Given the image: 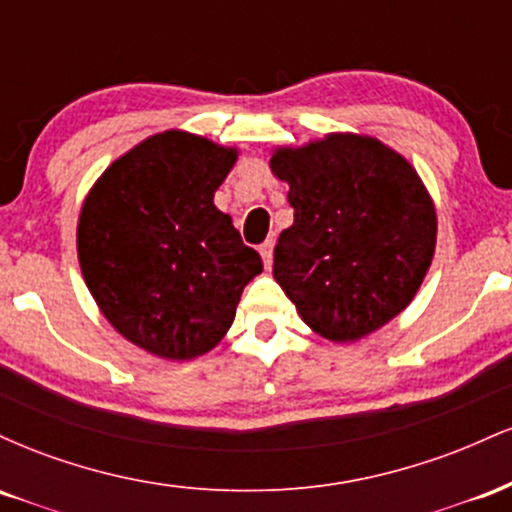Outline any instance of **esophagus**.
<instances>
[{
    "label": "esophagus",
    "instance_id": "obj_1",
    "mask_svg": "<svg viewBox=\"0 0 512 512\" xmlns=\"http://www.w3.org/2000/svg\"><path fill=\"white\" fill-rule=\"evenodd\" d=\"M260 255H262V260H264V267H272V260H274V240L269 238V240H264V243L260 245Z\"/></svg>",
    "mask_w": 512,
    "mask_h": 512
}]
</instances>
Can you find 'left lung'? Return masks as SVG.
<instances>
[{
	"instance_id": "8db88e82",
	"label": "left lung",
	"mask_w": 512,
	"mask_h": 512,
	"mask_svg": "<svg viewBox=\"0 0 512 512\" xmlns=\"http://www.w3.org/2000/svg\"><path fill=\"white\" fill-rule=\"evenodd\" d=\"M269 166L289 182L293 207L274 279L305 325L354 342L402 313L436 250V209L416 170L358 134L279 149Z\"/></svg>"
}]
</instances>
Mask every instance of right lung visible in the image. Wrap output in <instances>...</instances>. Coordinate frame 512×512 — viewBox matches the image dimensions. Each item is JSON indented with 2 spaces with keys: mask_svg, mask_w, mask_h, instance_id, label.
Here are the masks:
<instances>
[{
  "mask_svg": "<svg viewBox=\"0 0 512 512\" xmlns=\"http://www.w3.org/2000/svg\"><path fill=\"white\" fill-rule=\"evenodd\" d=\"M236 156L195 134H156L117 158L81 207L76 248L88 291L149 354L187 361L214 349L262 272V257L214 207Z\"/></svg>",
  "mask_w": 512,
  "mask_h": 512,
  "instance_id": "obj_1",
  "label": "right lung"
}]
</instances>
